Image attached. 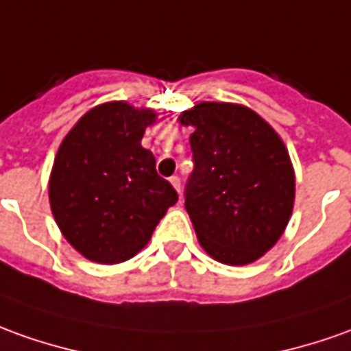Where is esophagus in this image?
Segmentation results:
<instances>
[{
  "mask_svg": "<svg viewBox=\"0 0 351 351\" xmlns=\"http://www.w3.org/2000/svg\"><path fill=\"white\" fill-rule=\"evenodd\" d=\"M170 183H171V187H173V189L178 191V193H181V181H180V178H178V176H171Z\"/></svg>",
  "mask_w": 351,
  "mask_h": 351,
  "instance_id": "obj_1",
  "label": "esophagus"
}]
</instances>
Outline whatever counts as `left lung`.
I'll use <instances>...</instances> for the list:
<instances>
[{"label":"left lung","instance_id":"obj_1","mask_svg":"<svg viewBox=\"0 0 351 351\" xmlns=\"http://www.w3.org/2000/svg\"><path fill=\"white\" fill-rule=\"evenodd\" d=\"M178 120L193 128L185 210L200 246L227 265L260 260L281 239L294 208L287 145L262 116L237 103L202 101Z\"/></svg>","mask_w":351,"mask_h":351}]
</instances>
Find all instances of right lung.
Instances as JSON below:
<instances>
[{
  "instance_id": "add662e5",
  "label": "right lung",
  "mask_w": 351,
  "mask_h": 351,
  "mask_svg": "<svg viewBox=\"0 0 351 351\" xmlns=\"http://www.w3.org/2000/svg\"><path fill=\"white\" fill-rule=\"evenodd\" d=\"M152 108L125 101L93 106L64 135L49 176V204L60 233L91 262L120 263L151 241L178 193L141 147Z\"/></svg>"
}]
</instances>
